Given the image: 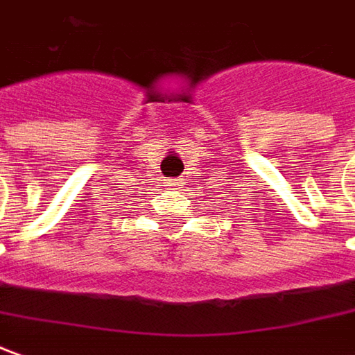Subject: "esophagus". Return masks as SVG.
I'll return each instance as SVG.
<instances>
[{"label":"esophagus","mask_w":355,"mask_h":355,"mask_svg":"<svg viewBox=\"0 0 355 355\" xmlns=\"http://www.w3.org/2000/svg\"><path fill=\"white\" fill-rule=\"evenodd\" d=\"M167 187H173V188H180V180H178V178H168Z\"/></svg>","instance_id":"1"}]
</instances>
